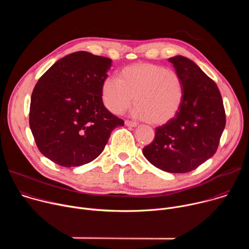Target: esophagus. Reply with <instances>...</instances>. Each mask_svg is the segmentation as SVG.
<instances>
[{"mask_svg": "<svg viewBox=\"0 0 249 249\" xmlns=\"http://www.w3.org/2000/svg\"><path fill=\"white\" fill-rule=\"evenodd\" d=\"M125 125L128 126V127H136V126H137V123H136V122H133V121L126 120V121H125Z\"/></svg>", "mask_w": 249, "mask_h": 249, "instance_id": "obj_1", "label": "esophagus"}]
</instances>
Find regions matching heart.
Wrapping results in <instances>:
<instances>
[{
	"mask_svg": "<svg viewBox=\"0 0 249 249\" xmlns=\"http://www.w3.org/2000/svg\"><path fill=\"white\" fill-rule=\"evenodd\" d=\"M183 83L175 71L152 63H136L124 67L119 79L105 78L101 98L106 108L120 114L137 103L132 114L152 125H163L175 117L183 99Z\"/></svg>",
	"mask_w": 249,
	"mask_h": 249,
	"instance_id": "heart-1",
	"label": "heart"
}]
</instances>
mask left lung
I'll return each instance as SVG.
<instances>
[{
	"label": "left lung",
	"mask_w": 249,
	"mask_h": 249,
	"mask_svg": "<svg viewBox=\"0 0 249 249\" xmlns=\"http://www.w3.org/2000/svg\"><path fill=\"white\" fill-rule=\"evenodd\" d=\"M168 61L182 79V103L173 119L156 128L155 139L143 154L163 171L185 173L215 155L226 126V113L216 83L193 61L183 56Z\"/></svg>",
	"instance_id": "obj_1"
}]
</instances>
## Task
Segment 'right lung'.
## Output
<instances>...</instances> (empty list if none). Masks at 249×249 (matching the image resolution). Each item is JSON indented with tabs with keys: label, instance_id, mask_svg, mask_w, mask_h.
Listing matches in <instances>:
<instances>
[{
	"label": "right lung",
	"instance_id": "right-lung-1",
	"mask_svg": "<svg viewBox=\"0 0 249 249\" xmlns=\"http://www.w3.org/2000/svg\"><path fill=\"white\" fill-rule=\"evenodd\" d=\"M112 60L79 51L57 61L31 94L29 126L40 153L74 167L95 160L124 121L105 108L101 84Z\"/></svg>",
	"mask_w": 249,
	"mask_h": 249
}]
</instances>
